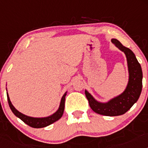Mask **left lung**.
Listing matches in <instances>:
<instances>
[{"label": "left lung", "mask_w": 148, "mask_h": 148, "mask_svg": "<svg viewBox=\"0 0 148 148\" xmlns=\"http://www.w3.org/2000/svg\"><path fill=\"white\" fill-rule=\"evenodd\" d=\"M111 41L126 56L129 73L127 85L122 93L108 102L98 101L87 90H85V95L90 107L95 113L103 116H117L125 114L138 101L142 92L143 75L140 64L131 49L124 47L117 39L113 38Z\"/></svg>", "instance_id": "1"}]
</instances>
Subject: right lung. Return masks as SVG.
<instances>
[{
	"label": "right lung",
	"mask_w": 148,
	"mask_h": 148,
	"mask_svg": "<svg viewBox=\"0 0 148 148\" xmlns=\"http://www.w3.org/2000/svg\"><path fill=\"white\" fill-rule=\"evenodd\" d=\"M66 92L64 94L61 99V102H60L59 108H58V110L56 111V113H53L51 116H47V117H42V118H35V117H31V116H26V115L23 114L21 112L15 109V108L12 104L11 101H10L8 92H6L7 95V99L8 103L10 105V108L11 110L12 111V113L18 117L21 120L23 121V122L27 124L29 126L32 127L34 128H41L45 127L47 126H49V125L53 124V123L56 122V121H58V119L61 118V116H63L64 113V104H65V97H66Z\"/></svg>",
	"instance_id": "right-lung-1"
}]
</instances>
